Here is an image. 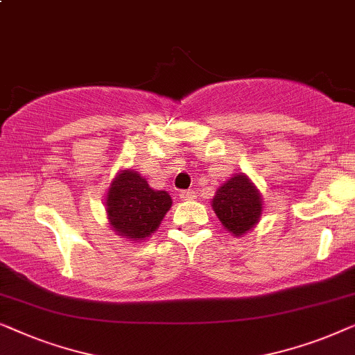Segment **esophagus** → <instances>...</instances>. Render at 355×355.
<instances>
[{
  "instance_id": "34e87169",
  "label": "esophagus",
  "mask_w": 355,
  "mask_h": 355,
  "mask_svg": "<svg viewBox=\"0 0 355 355\" xmlns=\"http://www.w3.org/2000/svg\"><path fill=\"white\" fill-rule=\"evenodd\" d=\"M180 199H183V201H193V199H196V193L193 189H187V191L180 193Z\"/></svg>"
}]
</instances>
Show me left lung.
Masks as SVG:
<instances>
[{
	"label": "left lung",
	"instance_id": "1",
	"mask_svg": "<svg viewBox=\"0 0 355 355\" xmlns=\"http://www.w3.org/2000/svg\"><path fill=\"white\" fill-rule=\"evenodd\" d=\"M262 194L246 173H234L212 199V209L222 225L233 236H243L252 230L262 216Z\"/></svg>",
	"mask_w": 355,
	"mask_h": 355
}]
</instances>
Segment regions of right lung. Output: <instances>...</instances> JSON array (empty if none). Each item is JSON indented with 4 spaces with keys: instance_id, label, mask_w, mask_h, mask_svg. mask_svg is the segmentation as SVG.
I'll return each instance as SVG.
<instances>
[{
    "instance_id": "obj_1",
    "label": "right lung",
    "mask_w": 355,
    "mask_h": 355,
    "mask_svg": "<svg viewBox=\"0 0 355 355\" xmlns=\"http://www.w3.org/2000/svg\"><path fill=\"white\" fill-rule=\"evenodd\" d=\"M171 207V194L151 188L146 178L132 168L119 172L107 189L109 227L128 241L139 243L151 236Z\"/></svg>"
}]
</instances>
